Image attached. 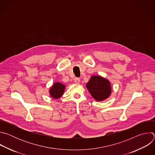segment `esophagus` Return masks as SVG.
<instances>
[{"instance_id":"34e87169","label":"esophagus","mask_w":155,"mask_h":155,"mask_svg":"<svg viewBox=\"0 0 155 155\" xmlns=\"http://www.w3.org/2000/svg\"><path fill=\"white\" fill-rule=\"evenodd\" d=\"M74 82L77 84H78L80 82V79L79 78H75L74 79Z\"/></svg>"}]
</instances>
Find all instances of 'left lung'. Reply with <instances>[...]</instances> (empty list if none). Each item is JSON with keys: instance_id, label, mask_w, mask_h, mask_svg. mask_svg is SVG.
<instances>
[{"instance_id": "obj_1", "label": "left lung", "mask_w": 155, "mask_h": 155, "mask_svg": "<svg viewBox=\"0 0 155 155\" xmlns=\"http://www.w3.org/2000/svg\"><path fill=\"white\" fill-rule=\"evenodd\" d=\"M86 87L92 97L97 101H102L111 94L110 81L101 76H92L86 84Z\"/></svg>"}]
</instances>
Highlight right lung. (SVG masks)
<instances>
[{"label": "right lung", "mask_w": 155, "mask_h": 155, "mask_svg": "<svg viewBox=\"0 0 155 155\" xmlns=\"http://www.w3.org/2000/svg\"><path fill=\"white\" fill-rule=\"evenodd\" d=\"M65 86L61 83L56 82L50 87V94L54 99L60 98L64 94Z\"/></svg>", "instance_id": "obj_1"}]
</instances>
